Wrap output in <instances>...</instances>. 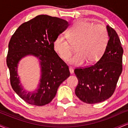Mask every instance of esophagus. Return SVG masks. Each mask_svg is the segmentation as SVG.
Listing matches in <instances>:
<instances>
[{"instance_id": "34e87169", "label": "esophagus", "mask_w": 128, "mask_h": 128, "mask_svg": "<svg viewBox=\"0 0 128 128\" xmlns=\"http://www.w3.org/2000/svg\"><path fill=\"white\" fill-rule=\"evenodd\" d=\"M69 70H70V74H73L74 73V70H73L72 67H69Z\"/></svg>"}]
</instances>
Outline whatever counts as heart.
<instances>
[{
    "instance_id": "1",
    "label": "heart",
    "mask_w": 128,
    "mask_h": 128,
    "mask_svg": "<svg viewBox=\"0 0 128 128\" xmlns=\"http://www.w3.org/2000/svg\"><path fill=\"white\" fill-rule=\"evenodd\" d=\"M67 38L63 35L56 38L54 49L64 60H68L72 54V45L75 46L78 53L69 60V63L78 66L86 62L93 64L101 58L108 42V33L102 24H94L85 20H79L67 33Z\"/></svg>"
}]
</instances>
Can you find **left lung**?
<instances>
[{
	"label": "left lung",
	"mask_w": 128,
	"mask_h": 128,
	"mask_svg": "<svg viewBox=\"0 0 128 128\" xmlns=\"http://www.w3.org/2000/svg\"><path fill=\"white\" fill-rule=\"evenodd\" d=\"M108 42L104 55L90 67L74 69L78 79L76 96L89 104L102 102L109 99L115 91L122 72L123 49L117 32L106 26Z\"/></svg>",
	"instance_id": "8db88e82"
}]
</instances>
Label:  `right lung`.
Returning a JSON list of instances; mask_svg holds the SVG:
<instances>
[{
    "label": "right lung",
    "mask_w": 128,
    "mask_h": 128,
    "mask_svg": "<svg viewBox=\"0 0 128 128\" xmlns=\"http://www.w3.org/2000/svg\"><path fill=\"white\" fill-rule=\"evenodd\" d=\"M69 26L67 21L48 15H39L21 24L8 44L6 64L12 89L26 102L43 106L55 98L58 87L70 76L68 66L54 50L56 38ZM28 56L39 61L40 78L38 88L28 92L18 74L20 61Z\"/></svg>",
    "instance_id": "right-lung-1"
}]
</instances>
